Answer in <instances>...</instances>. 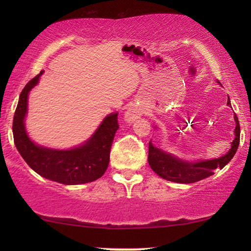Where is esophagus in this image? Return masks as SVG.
<instances>
[{
    "mask_svg": "<svg viewBox=\"0 0 251 251\" xmlns=\"http://www.w3.org/2000/svg\"><path fill=\"white\" fill-rule=\"evenodd\" d=\"M137 118H139V112L135 108H129L126 113V119L128 120L129 122H132L133 120H136Z\"/></svg>",
    "mask_w": 251,
    "mask_h": 251,
    "instance_id": "1",
    "label": "esophagus"
}]
</instances>
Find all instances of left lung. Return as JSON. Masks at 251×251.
<instances>
[{"label": "left lung", "mask_w": 251, "mask_h": 251, "mask_svg": "<svg viewBox=\"0 0 251 251\" xmlns=\"http://www.w3.org/2000/svg\"><path fill=\"white\" fill-rule=\"evenodd\" d=\"M227 104L231 105L229 99ZM235 119V130L234 135L235 139L233 140L231 150L224 156L218 157L214 160H204L200 162H184L177 157L170 154L164 153L163 151L156 149L153 144L150 142L149 144V163L151 168L155 174L164 179L175 181V183L180 184H191L204 179L211 175H214L215 169H222L227 164L238 150L240 144V123L238 116L234 114Z\"/></svg>", "instance_id": "obj_1"}]
</instances>
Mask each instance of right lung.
I'll use <instances>...</instances> for the list:
<instances>
[{"mask_svg": "<svg viewBox=\"0 0 251 251\" xmlns=\"http://www.w3.org/2000/svg\"><path fill=\"white\" fill-rule=\"evenodd\" d=\"M44 71H41L23 89L13 116L12 131L15 145L32 169L47 179L65 185L90 183L105 174L109 163V152L116 130L118 113L105 118L95 135L84 145L70 151L43 149L27 136L24 119L27 112V97Z\"/></svg>", "mask_w": 251, "mask_h": 251, "instance_id": "obj_1", "label": "right lung"}]
</instances>
